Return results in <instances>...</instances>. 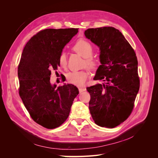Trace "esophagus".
Returning a JSON list of instances; mask_svg holds the SVG:
<instances>
[{"mask_svg": "<svg viewBox=\"0 0 158 158\" xmlns=\"http://www.w3.org/2000/svg\"><path fill=\"white\" fill-rule=\"evenodd\" d=\"M79 91L80 93H81L82 92H85V91H86V88L84 87H80V88H79Z\"/></svg>", "mask_w": 158, "mask_h": 158, "instance_id": "34e87169", "label": "esophagus"}]
</instances>
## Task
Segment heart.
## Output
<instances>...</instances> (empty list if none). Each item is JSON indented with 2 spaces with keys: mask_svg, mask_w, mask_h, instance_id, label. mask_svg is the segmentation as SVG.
Segmentation results:
<instances>
[{
  "mask_svg": "<svg viewBox=\"0 0 158 158\" xmlns=\"http://www.w3.org/2000/svg\"><path fill=\"white\" fill-rule=\"evenodd\" d=\"M73 49L75 52H76L82 57L86 58L85 63L89 68L93 69L95 67L96 61L94 58L91 57L93 53V47L87 41L85 40H78L73 47ZM59 62L62 67H65L66 66L67 61H66V56L64 52H62L60 54ZM66 78H67V81L70 83L78 86H81L85 85L86 81L87 80L88 73L84 70L72 72L67 74Z\"/></svg>",
  "mask_w": 158,
  "mask_h": 158,
  "instance_id": "obj_1",
  "label": "heart"
}]
</instances>
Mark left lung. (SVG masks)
I'll return each instance as SVG.
<instances>
[{
	"instance_id": "left-lung-1",
	"label": "left lung",
	"mask_w": 158,
	"mask_h": 158,
	"mask_svg": "<svg viewBox=\"0 0 158 158\" xmlns=\"http://www.w3.org/2000/svg\"><path fill=\"white\" fill-rule=\"evenodd\" d=\"M86 38L100 51L94 80L102 84L86 88L89 110L97 125L113 128L130 115L139 88L135 52L122 32L113 27L88 29Z\"/></svg>"
}]
</instances>
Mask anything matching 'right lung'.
Listing matches in <instances>:
<instances>
[{
  "label": "right lung",
  "mask_w": 158,
  "mask_h": 158,
  "mask_svg": "<svg viewBox=\"0 0 158 158\" xmlns=\"http://www.w3.org/2000/svg\"><path fill=\"white\" fill-rule=\"evenodd\" d=\"M77 29H47L25 45L18 67L19 95L31 118L47 129L60 126L69 117L79 94L73 85L57 87L50 81L51 70L60 66L63 49L77 35Z\"/></svg>",
  "instance_id": "right-lung-1"
}]
</instances>
